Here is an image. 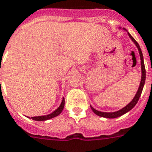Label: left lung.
Masks as SVG:
<instances>
[{"label": "left lung", "mask_w": 152, "mask_h": 152, "mask_svg": "<svg viewBox=\"0 0 152 152\" xmlns=\"http://www.w3.org/2000/svg\"><path fill=\"white\" fill-rule=\"evenodd\" d=\"M123 30H126V31H127V30H126V29H124V28H123ZM127 34H128V35H129V37H130V39L132 40V42H133L135 44V46L137 47V48H138L139 56H140L142 76H141V81H140V84H139V88H138V91H137V93H136L135 96H134V98L132 99V101H131V102L127 104V105H126L125 107H123L122 109H121V110H119L118 111H115V112H102V111L96 110H95L94 108L91 106L92 110H93V112H94V113L96 114L97 116L103 117V118H118V117L122 116V115H123V114H125V113H126L127 112L131 110L135 106V104H137V102H138V101H139V97H140V96H141L142 88H143V86H144L145 80H146V70H145L143 56H142V50H141V48H140V47H139V43L134 40V39L132 36L130 35L129 32H127Z\"/></svg>", "instance_id": "1"}]
</instances>
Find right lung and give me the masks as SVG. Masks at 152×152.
Segmentation results:
<instances>
[{
    "mask_svg": "<svg viewBox=\"0 0 152 152\" xmlns=\"http://www.w3.org/2000/svg\"><path fill=\"white\" fill-rule=\"evenodd\" d=\"M64 103H65V101H64V98L63 97V100H62V102L60 105H59V107L56 109V110L52 112L50 114H48V115H43V116H38V117H31V118L34 120V121H46V120H49L50 118H53L55 117L58 116L59 115L61 112L63 111L64 110ZM29 118V117H28Z\"/></svg>",
    "mask_w": 152,
    "mask_h": 152,
    "instance_id": "1",
    "label": "right lung"
}]
</instances>
